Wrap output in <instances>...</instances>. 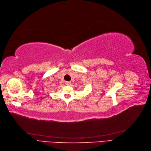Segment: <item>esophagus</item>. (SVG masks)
Masks as SVG:
<instances>
[{"label":"esophagus","instance_id":"esophagus-1","mask_svg":"<svg viewBox=\"0 0 151 151\" xmlns=\"http://www.w3.org/2000/svg\"><path fill=\"white\" fill-rule=\"evenodd\" d=\"M65 83H66V85H70L71 84V82H69V81H66V82H65Z\"/></svg>","mask_w":151,"mask_h":151}]
</instances>
